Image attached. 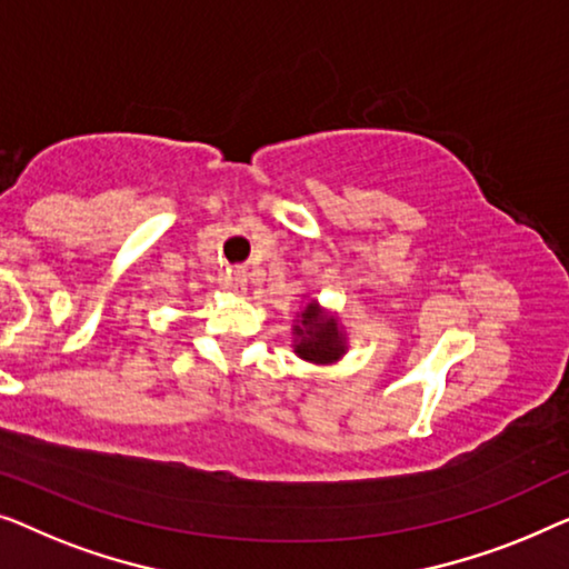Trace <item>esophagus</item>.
Listing matches in <instances>:
<instances>
[{
  "instance_id": "obj_1",
  "label": "esophagus",
  "mask_w": 569,
  "mask_h": 569,
  "mask_svg": "<svg viewBox=\"0 0 569 569\" xmlns=\"http://www.w3.org/2000/svg\"><path fill=\"white\" fill-rule=\"evenodd\" d=\"M229 286L234 288L237 293H242L244 288H247V273H244V270H231V273H229Z\"/></svg>"
}]
</instances>
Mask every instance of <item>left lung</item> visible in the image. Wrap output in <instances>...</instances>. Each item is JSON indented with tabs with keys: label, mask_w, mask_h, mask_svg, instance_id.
Listing matches in <instances>:
<instances>
[{
	"label": "left lung",
	"mask_w": 569,
	"mask_h": 569,
	"mask_svg": "<svg viewBox=\"0 0 569 569\" xmlns=\"http://www.w3.org/2000/svg\"><path fill=\"white\" fill-rule=\"evenodd\" d=\"M293 353L315 366H332L348 353V330L340 325L338 311L325 309L317 299H309L296 311Z\"/></svg>",
	"instance_id": "1"
}]
</instances>
